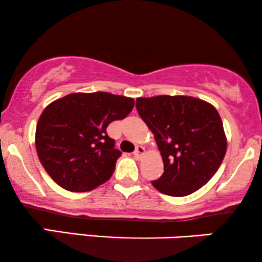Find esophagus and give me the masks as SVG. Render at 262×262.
Here are the masks:
<instances>
[{
  "label": "esophagus",
  "mask_w": 262,
  "mask_h": 262,
  "mask_svg": "<svg viewBox=\"0 0 262 262\" xmlns=\"http://www.w3.org/2000/svg\"><path fill=\"white\" fill-rule=\"evenodd\" d=\"M144 152H145L144 148H143V147H141V145H139V147L136 148V150L134 151V155H135V158H136V159H141L142 156L144 155Z\"/></svg>",
  "instance_id": "esophagus-1"
}]
</instances>
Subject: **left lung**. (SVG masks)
<instances>
[{
    "label": "left lung",
    "instance_id": "obj_1",
    "mask_svg": "<svg viewBox=\"0 0 262 262\" xmlns=\"http://www.w3.org/2000/svg\"><path fill=\"white\" fill-rule=\"evenodd\" d=\"M136 108L161 151L164 174L151 184L165 195L195 192L222 165L227 141L222 118L208 102L191 96L139 97Z\"/></svg>",
    "mask_w": 262,
    "mask_h": 262
}]
</instances>
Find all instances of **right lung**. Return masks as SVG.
Returning <instances> with one entry per match:
<instances>
[{"label":"right lung","instance_id":"1","mask_svg":"<svg viewBox=\"0 0 262 262\" xmlns=\"http://www.w3.org/2000/svg\"><path fill=\"white\" fill-rule=\"evenodd\" d=\"M131 97L110 93H74L52 102L36 127V150L47 173L61 188L90 191L106 183L121 151L106 128L126 118Z\"/></svg>","mask_w":262,"mask_h":262}]
</instances>
